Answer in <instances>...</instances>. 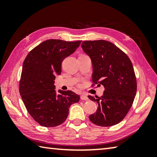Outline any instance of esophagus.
<instances>
[{"label":"esophagus","mask_w":157,"mask_h":157,"mask_svg":"<svg viewBox=\"0 0 157 157\" xmlns=\"http://www.w3.org/2000/svg\"><path fill=\"white\" fill-rule=\"evenodd\" d=\"M80 98H81V100H89L88 97H87L86 95H84V94H82V95H81Z\"/></svg>","instance_id":"obj_1"}]
</instances>
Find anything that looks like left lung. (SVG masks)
Returning a JSON list of instances; mask_svg holds the SVG:
<instances>
[{
  "mask_svg": "<svg viewBox=\"0 0 157 157\" xmlns=\"http://www.w3.org/2000/svg\"><path fill=\"white\" fill-rule=\"evenodd\" d=\"M81 46L92 62V86L105 87L100 98L88 96L98 106L96 112L89 116L90 121L98 126L115 125L126 116L136 94L132 63L125 53L111 42L84 41Z\"/></svg>",
  "mask_w": 157,
  "mask_h": 157,
  "instance_id": "8db88e82",
  "label": "left lung"
}]
</instances>
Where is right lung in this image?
Here are the masks:
<instances>
[{"label": "right lung", "mask_w": 157, "mask_h": 157, "mask_svg": "<svg viewBox=\"0 0 157 157\" xmlns=\"http://www.w3.org/2000/svg\"><path fill=\"white\" fill-rule=\"evenodd\" d=\"M82 41L48 39L28 53L23 63L19 92L26 109L40 125L52 127L64 122L69 107L78 102L72 91H55V75L62 73L63 60L75 51Z\"/></svg>", "instance_id": "add662e5"}]
</instances>
